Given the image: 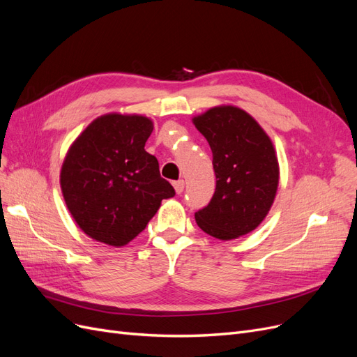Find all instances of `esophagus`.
<instances>
[{
	"instance_id": "esophagus-1",
	"label": "esophagus",
	"mask_w": 357,
	"mask_h": 357,
	"mask_svg": "<svg viewBox=\"0 0 357 357\" xmlns=\"http://www.w3.org/2000/svg\"><path fill=\"white\" fill-rule=\"evenodd\" d=\"M183 187H185L183 179H179V181H175V182H174V188H175L176 194H181V192L183 191Z\"/></svg>"
}]
</instances>
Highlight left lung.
Masks as SVG:
<instances>
[{
	"mask_svg": "<svg viewBox=\"0 0 357 357\" xmlns=\"http://www.w3.org/2000/svg\"><path fill=\"white\" fill-rule=\"evenodd\" d=\"M213 151L215 191L195 222L207 235L238 239L266 219L277 194L280 167L268 134L234 105L213 106L192 118Z\"/></svg>",
	"mask_w": 357,
	"mask_h": 357,
	"instance_id": "8db88e82",
	"label": "left lung"
}]
</instances>
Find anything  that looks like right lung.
Returning <instances> with one entry per match:
<instances>
[{"instance_id": "1", "label": "right lung", "mask_w": 357, "mask_h": 357, "mask_svg": "<svg viewBox=\"0 0 357 357\" xmlns=\"http://www.w3.org/2000/svg\"><path fill=\"white\" fill-rule=\"evenodd\" d=\"M153 121L111 112L91 121L70 146L59 185L74 222L93 241L126 246L175 190L144 150Z\"/></svg>"}]
</instances>
